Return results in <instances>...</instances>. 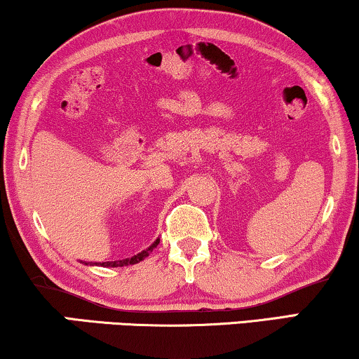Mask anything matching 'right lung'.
<instances>
[{
  "label": "right lung",
  "mask_w": 359,
  "mask_h": 359,
  "mask_svg": "<svg viewBox=\"0 0 359 359\" xmlns=\"http://www.w3.org/2000/svg\"><path fill=\"white\" fill-rule=\"evenodd\" d=\"M158 243H160V240L156 238L155 242L151 243L149 248H147V250H142L140 253L134 255V257H130V258H124V259H119V262H104V263H95V264H101V266H111V268H117V266H129V264H135V263L142 262V259H145V258L149 257V255L151 253V250H154Z\"/></svg>",
  "instance_id": "add662e5"
}]
</instances>
